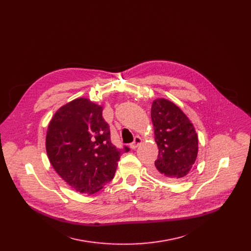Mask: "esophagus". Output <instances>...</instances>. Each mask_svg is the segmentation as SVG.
Masks as SVG:
<instances>
[{"label": "esophagus", "instance_id": "esophagus-1", "mask_svg": "<svg viewBox=\"0 0 251 251\" xmlns=\"http://www.w3.org/2000/svg\"><path fill=\"white\" fill-rule=\"evenodd\" d=\"M141 143H142V138L140 137V136H136V137L134 138V141L130 144V147L132 149H135V148H137Z\"/></svg>", "mask_w": 251, "mask_h": 251}]
</instances>
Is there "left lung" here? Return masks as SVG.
Returning a JSON list of instances; mask_svg holds the SVG:
<instances>
[{
    "label": "left lung",
    "instance_id": "left-lung-1",
    "mask_svg": "<svg viewBox=\"0 0 251 251\" xmlns=\"http://www.w3.org/2000/svg\"><path fill=\"white\" fill-rule=\"evenodd\" d=\"M151 120L159 149L154 173L171 180L185 177L198 153V136L190 119L173 102L157 98L151 106Z\"/></svg>",
    "mask_w": 251,
    "mask_h": 251
}]
</instances>
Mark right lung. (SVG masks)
<instances>
[{
    "label": "right lung",
    "mask_w": 251,
    "mask_h": 251,
    "mask_svg": "<svg viewBox=\"0 0 251 251\" xmlns=\"http://www.w3.org/2000/svg\"><path fill=\"white\" fill-rule=\"evenodd\" d=\"M103 107L77 98L60 107L46 135L49 161L59 176L80 193L94 194L111 181L122 152L111 143Z\"/></svg>",
    "instance_id": "add662e5"
}]
</instances>
